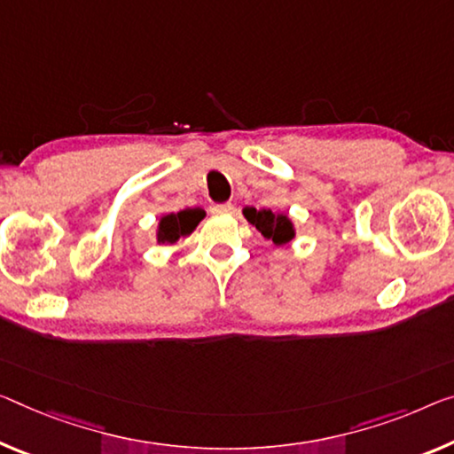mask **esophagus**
Instances as JSON below:
<instances>
[{"mask_svg":"<svg viewBox=\"0 0 454 454\" xmlns=\"http://www.w3.org/2000/svg\"><path fill=\"white\" fill-rule=\"evenodd\" d=\"M211 211L215 215H223V213H231L233 211V205L231 203H223V205H213Z\"/></svg>","mask_w":454,"mask_h":454,"instance_id":"1","label":"esophagus"}]
</instances>
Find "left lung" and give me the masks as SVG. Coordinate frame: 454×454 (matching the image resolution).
Wrapping results in <instances>:
<instances>
[{
  "instance_id": "1",
  "label": "left lung",
  "mask_w": 454,
  "mask_h": 454,
  "mask_svg": "<svg viewBox=\"0 0 454 454\" xmlns=\"http://www.w3.org/2000/svg\"><path fill=\"white\" fill-rule=\"evenodd\" d=\"M243 217L274 246H286L296 237V227L288 217V213L271 211V208H260L257 211L255 207H246L243 208Z\"/></svg>"
}]
</instances>
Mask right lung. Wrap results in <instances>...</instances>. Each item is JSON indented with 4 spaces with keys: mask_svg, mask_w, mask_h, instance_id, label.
I'll return each mask as SVG.
<instances>
[{
    "mask_svg": "<svg viewBox=\"0 0 454 454\" xmlns=\"http://www.w3.org/2000/svg\"><path fill=\"white\" fill-rule=\"evenodd\" d=\"M203 208H184L178 213H164L158 219L156 227V241L158 243H176L180 237L191 235L200 221L205 219Z\"/></svg>",
    "mask_w": 454,
    "mask_h": 454,
    "instance_id": "obj_1",
    "label": "right lung"
}]
</instances>
